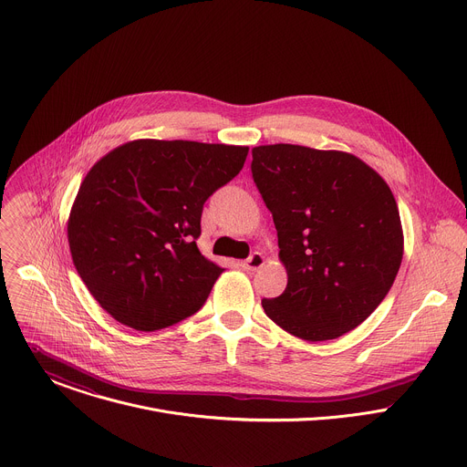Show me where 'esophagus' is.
<instances>
[{
	"label": "esophagus",
	"instance_id": "1",
	"mask_svg": "<svg viewBox=\"0 0 467 467\" xmlns=\"http://www.w3.org/2000/svg\"><path fill=\"white\" fill-rule=\"evenodd\" d=\"M265 264V258H264V254L262 253H253L247 260H244L240 265L244 270H247V272H256V270H260L262 265Z\"/></svg>",
	"mask_w": 467,
	"mask_h": 467
}]
</instances>
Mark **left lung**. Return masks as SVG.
<instances>
[{"label": "left lung", "mask_w": 467, "mask_h": 467, "mask_svg": "<svg viewBox=\"0 0 467 467\" xmlns=\"http://www.w3.org/2000/svg\"><path fill=\"white\" fill-rule=\"evenodd\" d=\"M251 171L279 236L288 285L262 308L325 342L357 328L389 292L405 236L388 182L362 159L296 144L253 148Z\"/></svg>", "instance_id": "left-lung-1"}]
</instances>
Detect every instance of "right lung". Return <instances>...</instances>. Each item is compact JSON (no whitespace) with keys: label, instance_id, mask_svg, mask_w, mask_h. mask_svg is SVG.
<instances>
[{"label":"right lung","instance_id":"obj_1","mask_svg":"<svg viewBox=\"0 0 467 467\" xmlns=\"http://www.w3.org/2000/svg\"><path fill=\"white\" fill-rule=\"evenodd\" d=\"M247 146L140 139L101 157L68 216L78 274L116 321L159 330L195 314L223 268L199 253L209 195L236 177Z\"/></svg>","mask_w":467,"mask_h":467}]
</instances>
